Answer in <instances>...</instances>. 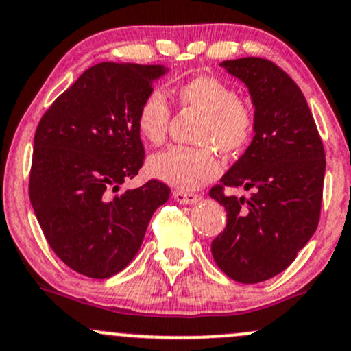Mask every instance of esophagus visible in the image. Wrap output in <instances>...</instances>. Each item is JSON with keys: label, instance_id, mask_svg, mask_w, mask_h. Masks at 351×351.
I'll list each match as a JSON object with an SVG mask.
<instances>
[{"label": "esophagus", "instance_id": "1", "mask_svg": "<svg viewBox=\"0 0 351 351\" xmlns=\"http://www.w3.org/2000/svg\"><path fill=\"white\" fill-rule=\"evenodd\" d=\"M173 198H175L178 204H183V205L197 204V202L202 200V197L198 193H191V191H183V190L173 191Z\"/></svg>", "mask_w": 351, "mask_h": 351}]
</instances>
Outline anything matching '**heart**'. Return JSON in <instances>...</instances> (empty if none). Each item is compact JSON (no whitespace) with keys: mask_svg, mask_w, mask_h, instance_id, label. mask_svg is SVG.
Listing matches in <instances>:
<instances>
[{"mask_svg":"<svg viewBox=\"0 0 351 351\" xmlns=\"http://www.w3.org/2000/svg\"><path fill=\"white\" fill-rule=\"evenodd\" d=\"M178 109L202 114L195 131L200 146H169L149 158L151 175L169 185L193 190L217 178L220 161L217 147L227 156L242 153L256 132V110L252 104L237 95L227 80L213 75H197L173 90ZM171 109L165 94L151 88L136 110V128L145 141L163 145L168 136Z\"/></svg>","mask_w":351,"mask_h":351,"instance_id":"b5f03b06","label":"heart"}]
</instances>
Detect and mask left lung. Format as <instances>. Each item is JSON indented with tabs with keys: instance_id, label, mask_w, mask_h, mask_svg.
Here are the masks:
<instances>
[{
	"instance_id": "obj_1",
	"label": "left lung",
	"mask_w": 351,
	"mask_h": 351,
	"mask_svg": "<svg viewBox=\"0 0 351 351\" xmlns=\"http://www.w3.org/2000/svg\"><path fill=\"white\" fill-rule=\"evenodd\" d=\"M220 65L249 87L256 136L210 190L227 210V225L213 239L212 256L230 279L256 284L289 267L315 234L326 160L308 102L281 67L259 57ZM225 187H243L251 198L227 195Z\"/></svg>"
}]
</instances>
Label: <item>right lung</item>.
I'll use <instances>...</instances> for the list:
<instances>
[{"instance_id": "right-lung-1", "label": "right lung", "mask_w": 351, "mask_h": 351, "mask_svg": "<svg viewBox=\"0 0 351 351\" xmlns=\"http://www.w3.org/2000/svg\"><path fill=\"white\" fill-rule=\"evenodd\" d=\"M163 65L101 62L40 119L28 193L43 235L72 271L106 279L138 254L169 188L149 180L116 193L145 165L136 110Z\"/></svg>"}]
</instances>
